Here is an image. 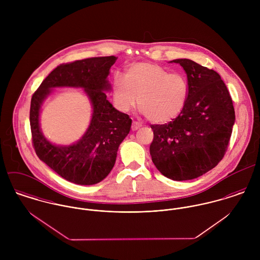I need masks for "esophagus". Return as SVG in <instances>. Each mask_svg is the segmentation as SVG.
Segmentation results:
<instances>
[{"label":"esophagus","mask_w":260,"mask_h":260,"mask_svg":"<svg viewBox=\"0 0 260 260\" xmlns=\"http://www.w3.org/2000/svg\"><path fill=\"white\" fill-rule=\"evenodd\" d=\"M140 127H141V125H140L139 123H137V122H133V123H132V127H131V128H132V130H133V131H136V130H138Z\"/></svg>","instance_id":"obj_1"}]
</instances>
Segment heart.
<instances>
[{"label":"heart","mask_w":260,"mask_h":260,"mask_svg":"<svg viewBox=\"0 0 260 260\" xmlns=\"http://www.w3.org/2000/svg\"><path fill=\"white\" fill-rule=\"evenodd\" d=\"M188 83L184 75L168 73L163 67L140 62L130 66L126 77L115 76L113 98L123 113L132 110L138 101L141 113L154 124L176 118L185 106Z\"/></svg>","instance_id":"b5f03b06"}]
</instances>
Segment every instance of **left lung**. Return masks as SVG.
<instances>
[{
    "mask_svg": "<svg viewBox=\"0 0 260 260\" xmlns=\"http://www.w3.org/2000/svg\"><path fill=\"white\" fill-rule=\"evenodd\" d=\"M180 64L188 97L182 112L164 125H151L150 155L165 177L191 180L213 169L225 154L235 122L232 99L220 75L189 59Z\"/></svg>",
    "mask_w": 260,
    "mask_h": 260,
    "instance_id": "left-lung-1",
    "label": "left lung"
}]
</instances>
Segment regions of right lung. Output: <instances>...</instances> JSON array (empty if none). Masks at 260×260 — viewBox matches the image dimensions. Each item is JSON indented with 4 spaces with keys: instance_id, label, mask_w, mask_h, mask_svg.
Here are the masks:
<instances>
[{
    "instance_id": "add662e5",
    "label": "right lung",
    "mask_w": 260,
    "mask_h": 260,
    "mask_svg": "<svg viewBox=\"0 0 260 260\" xmlns=\"http://www.w3.org/2000/svg\"><path fill=\"white\" fill-rule=\"evenodd\" d=\"M116 60L114 56L97 57L60 65L42 82L31 100L30 125L38 157L75 184L93 185L106 178L114 167L120 144L131 129L132 120L115 109L105 93L111 91L108 76ZM64 86L83 89L90 101L92 116L81 140L70 146H57L43 136L39 113L52 89Z\"/></svg>"
}]
</instances>
